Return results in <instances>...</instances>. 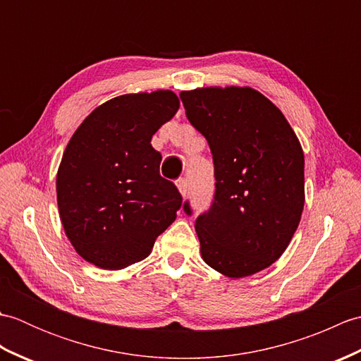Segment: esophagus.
Returning a JSON list of instances; mask_svg holds the SVG:
<instances>
[{
    "label": "esophagus",
    "mask_w": 361,
    "mask_h": 361,
    "mask_svg": "<svg viewBox=\"0 0 361 361\" xmlns=\"http://www.w3.org/2000/svg\"><path fill=\"white\" fill-rule=\"evenodd\" d=\"M176 188H178V190H180V194L183 195V197H186L188 195V180H185V178H180V180H176Z\"/></svg>",
    "instance_id": "obj_1"
}]
</instances>
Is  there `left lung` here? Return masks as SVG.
<instances>
[{
    "mask_svg": "<svg viewBox=\"0 0 361 361\" xmlns=\"http://www.w3.org/2000/svg\"><path fill=\"white\" fill-rule=\"evenodd\" d=\"M180 97L209 142L217 181L211 209L195 221L202 257L231 279L262 271L301 220V142L278 106L251 87H202Z\"/></svg>",
    "mask_w": 361,
    "mask_h": 361,
    "instance_id": "1",
    "label": "left lung"
}]
</instances>
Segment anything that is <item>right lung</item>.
Segmentation results:
<instances>
[{"label": "right lung", "instance_id": "right-lung-1", "mask_svg": "<svg viewBox=\"0 0 361 361\" xmlns=\"http://www.w3.org/2000/svg\"><path fill=\"white\" fill-rule=\"evenodd\" d=\"M180 109L171 90L130 93L96 106L75 130L57 171V204L75 252L104 270L147 257L183 198L159 175L152 136Z\"/></svg>", "mask_w": 361, "mask_h": 361}]
</instances>
